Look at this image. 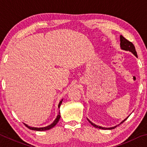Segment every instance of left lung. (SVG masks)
I'll return each mask as SVG.
<instances>
[{
    "instance_id": "1",
    "label": "left lung",
    "mask_w": 147,
    "mask_h": 147,
    "mask_svg": "<svg viewBox=\"0 0 147 147\" xmlns=\"http://www.w3.org/2000/svg\"><path fill=\"white\" fill-rule=\"evenodd\" d=\"M120 47H121V49L122 50H123V51L130 52V53H132L134 56L138 58V54H137V52L136 51L135 47H134L133 43H131L130 41H128L127 39L124 38L123 36H120ZM128 117H126L125 119H124V120L122 122H121L120 124H119L118 125H116L115 126H113V127H110V128H105V127H102V126H98V125H96V124H94V123H92V122L91 121H89V119H88V118H87V119H88V121L89 122V123H90L92 126H93L94 127H95L96 128L102 129V130H112V129L116 128L117 126L120 125L121 124H122L123 122L125 121L126 119H128Z\"/></svg>"
}]
</instances>
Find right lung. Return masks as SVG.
<instances>
[{
  "label": "right lung",
  "mask_w": 147,
  "mask_h": 147,
  "mask_svg": "<svg viewBox=\"0 0 147 147\" xmlns=\"http://www.w3.org/2000/svg\"><path fill=\"white\" fill-rule=\"evenodd\" d=\"M62 101H63V99H61V100L59 102V103L58 104V108L59 109V108H60V106L61 104L62 103ZM59 119H60V112L59 111V113L58 116L56 117V118L55 120H54L53 121V123H51V124H49V126H45V127H41V128H36V127H31V126H29L28 124H26L25 123L24 124V125H25L27 128L30 129V130H36V131H45V130H50V129H51L52 128H53L54 126L56 125V124L58 123V121L59 120Z\"/></svg>",
  "instance_id": "obj_1"
}]
</instances>
